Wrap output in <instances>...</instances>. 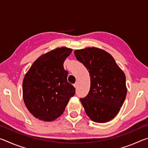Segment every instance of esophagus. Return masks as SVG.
Returning a JSON list of instances; mask_svg holds the SVG:
<instances>
[{"mask_svg":"<svg viewBox=\"0 0 148 148\" xmlns=\"http://www.w3.org/2000/svg\"><path fill=\"white\" fill-rule=\"evenodd\" d=\"M74 86L75 87V88H77V83H75L74 84Z\"/></svg>","mask_w":148,"mask_h":148,"instance_id":"34e87169","label":"esophagus"}]
</instances>
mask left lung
I'll use <instances>...</instances> for the list:
<instances>
[{"instance_id":"1","label":"left lung","mask_w":148,"mask_h":148,"mask_svg":"<svg viewBox=\"0 0 148 148\" xmlns=\"http://www.w3.org/2000/svg\"><path fill=\"white\" fill-rule=\"evenodd\" d=\"M74 55L91 78L88 94L80 99L87 115L97 123L110 121L118 114L126 97L125 74L111 55L101 49H77Z\"/></svg>"}]
</instances>
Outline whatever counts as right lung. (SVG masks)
Wrapping results in <instances>:
<instances>
[{"label": "right lung", "mask_w": 148, "mask_h": 148, "mask_svg": "<svg viewBox=\"0 0 148 148\" xmlns=\"http://www.w3.org/2000/svg\"><path fill=\"white\" fill-rule=\"evenodd\" d=\"M72 49L58 47L37 59L24 77L23 97L27 109L42 121H51L61 116L75 87L67 82L63 64Z\"/></svg>", "instance_id": "obj_1"}]
</instances>
